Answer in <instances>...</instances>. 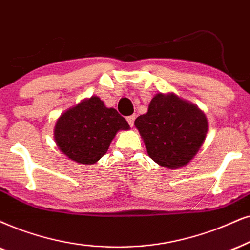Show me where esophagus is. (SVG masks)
<instances>
[{
  "label": "esophagus",
  "mask_w": 250,
  "mask_h": 250,
  "mask_svg": "<svg viewBox=\"0 0 250 250\" xmlns=\"http://www.w3.org/2000/svg\"><path fill=\"white\" fill-rule=\"evenodd\" d=\"M127 121H128V123H129V125H130V127H132V125H134V121H135V115L128 116Z\"/></svg>",
  "instance_id": "1"
}]
</instances>
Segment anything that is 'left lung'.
Returning <instances> with one entry per match:
<instances>
[{
    "label": "left lung",
    "instance_id": "left-lung-1",
    "mask_svg": "<svg viewBox=\"0 0 250 250\" xmlns=\"http://www.w3.org/2000/svg\"><path fill=\"white\" fill-rule=\"evenodd\" d=\"M147 154L158 165L176 169L187 165L207 137V116L194 104L173 93H158L147 113L135 120Z\"/></svg>",
    "mask_w": 250,
    "mask_h": 250
}]
</instances>
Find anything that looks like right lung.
Returning a JSON list of instances; mask_svg holds the SVG:
<instances>
[{
	"mask_svg": "<svg viewBox=\"0 0 250 250\" xmlns=\"http://www.w3.org/2000/svg\"><path fill=\"white\" fill-rule=\"evenodd\" d=\"M129 128L116 109L107 108L93 96L61 114L55 123L54 140L69 159L92 165L106 154L116 132Z\"/></svg>",
	"mask_w": 250,
	"mask_h": 250,
	"instance_id": "right-lung-1",
	"label": "right lung"
}]
</instances>
